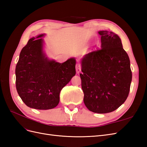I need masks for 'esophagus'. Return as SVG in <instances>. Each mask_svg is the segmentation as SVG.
Wrapping results in <instances>:
<instances>
[{
  "label": "esophagus",
  "instance_id": "34e87169",
  "mask_svg": "<svg viewBox=\"0 0 147 147\" xmlns=\"http://www.w3.org/2000/svg\"><path fill=\"white\" fill-rule=\"evenodd\" d=\"M76 71H77V73L78 74L79 72H80L81 71V66L79 64H77L76 65Z\"/></svg>",
  "mask_w": 147,
  "mask_h": 147
}]
</instances>
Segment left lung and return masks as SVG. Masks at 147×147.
<instances>
[{
    "label": "left lung",
    "mask_w": 147,
    "mask_h": 147,
    "mask_svg": "<svg viewBox=\"0 0 147 147\" xmlns=\"http://www.w3.org/2000/svg\"><path fill=\"white\" fill-rule=\"evenodd\" d=\"M101 48L89 53L82 61L84 103L97 113L112 112L129 95L132 81L130 60L120 38L107 30L99 31Z\"/></svg>",
    "instance_id": "left-lung-1"
}]
</instances>
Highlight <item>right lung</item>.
<instances>
[{"label": "right lung", "mask_w": 147, "mask_h": 147, "mask_svg": "<svg viewBox=\"0 0 147 147\" xmlns=\"http://www.w3.org/2000/svg\"><path fill=\"white\" fill-rule=\"evenodd\" d=\"M33 37L21 51L15 69L16 88L24 103L29 107L48 110L59 102L62 89L75 75L74 58L64 63L50 61L42 50L43 40Z\"/></svg>", "instance_id": "right-lung-1"}]
</instances>
